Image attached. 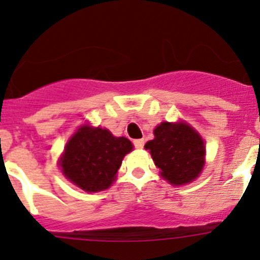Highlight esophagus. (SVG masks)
Masks as SVG:
<instances>
[{
    "label": "esophagus",
    "instance_id": "34e87169",
    "mask_svg": "<svg viewBox=\"0 0 260 260\" xmlns=\"http://www.w3.org/2000/svg\"><path fill=\"white\" fill-rule=\"evenodd\" d=\"M134 146L135 148H143L144 147V139H137V141H134Z\"/></svg>",
    "mask_w": 260,
    "mask_h": 260
}]
</instances>
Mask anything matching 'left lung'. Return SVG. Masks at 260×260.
I'll return each mask as SVG.
<instances>
[{
    "label": "left lung",
    "instance_id": "obj_1",
    "mask_svg": "<svg viewBox=\"0 0 260 260\" xmlns=\"http://www.w3.org/2000/svg\"><path fill=\"white\" fill-rule=\"evenodd\" d=\"M152 141L144 148L150 150L152 160L164 180L172 185L190 183L204 167L206 147L199 133L189 123L161 122L153 130Z\"/></svg>",
    "mask_w": 260,
    "mask_h": 260
}]
</instances>
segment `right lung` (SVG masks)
<instances>
[{
  "instance_id": "add662e5",
  "label": "right lung",
  "mask_w": 260,
  "mask_h": 260,
  "mask_svg": "<svg viewBox=\"0 0 260 260\" xmlns=\"http://www.w3.org/2000/svg\"><path fill=\"white\" fill-rule=\"evenodd\" d=\"M133 151L132 142L114 137L109 130L83 125L69 139L59 157V167L70 182L87 192L108 189L126 153Z\"/></svg>"
}]
</instances>
